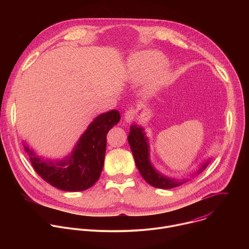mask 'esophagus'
Wrapping results in <instances>:
<instances>
[{
	"label": "esophagus",
	"instance_id": "obj_1",
	"mask_svg": "<svg viewBox=\"0 0 249 249\" xmlns=\"http://www.w3.org/2000/svg\"><path fill=\"white\" fill-rule=\"evenodd\" d=\"M135 117H136V110H135V109L130 108V109H128V110L125 112L124 118H125V120H126L127 122H131L132 120L135 119Z\"/></svg>",
	"mask_w": 249,
	"mask_h": 249
}]
</instances>
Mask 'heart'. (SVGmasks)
Segmentation results:
<instances>
[{"label":"heart","mask_w":249,"mask_h":249,"mask_svg":"<svg viewBox=\"0 0 249 249\" xmlns=\"http://www.w3.org/2000/svg\"><path fill=\"white\" fill-rule=\"evenodd\" d=\"M167 63L166 58L159 51L150 50L140 52L129 59L127 67L128 76L133 83H143L163 71ZM167 80L168 74L166 72H162L158 76V82L160 84Z\"/></svg>","instance_id":"1"}]
</instances>
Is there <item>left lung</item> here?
I'll list each match as a JSON object with an SVG mask.
<instances>
[{
	"label": "left lung",
	"mask_w": 249,
	"mask_h": 249,
	"mask_svg": "<svg viewBox=\"0 0 249 249\" xmlns=\"http://www.w3.org/2000/svg\"><path fill=\"white\" fill-rule=\"evenodd\" d=\"M128 142L133 153L137 168L140 171L142 177L150 185L157 188L169 189L179 186L186 182V180H176L168 178V177L162 175L158 170H156V168L152 165L150 161V149L148 139L145 135L143 128L137 126L136 124L131 125L130 133L128 135ZM209 161L210 160H207L204 164H202L196 174L202 172L209 164Z\"/></svg>",
	"instance_id": "left-lung-1"
}]
</instances>
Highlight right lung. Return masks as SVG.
Returning a JSON list of instances; mask_svg holds the SVG:
<instances>
[{
	"label": "right lung",
	"mask_w": 249,
	"mask_h": 249,
	"mask_svg": "<svg viewBox=\"0 0 249 249\" xmlns=\"http://www.w3.org/2000/svg\"><path fill=\"white\" fill-rule=\"evenodd\" d=\"M120 120L117 110L98 115L81 136L75 149L66 160L46 161L23 143L29 160L41 178L52 186L70 192L91 187L99 178L106 150V135Z\"/></svg>",
	"instance_id": "right-lung-1"
}]
</instances>
